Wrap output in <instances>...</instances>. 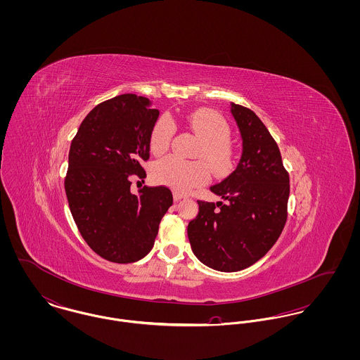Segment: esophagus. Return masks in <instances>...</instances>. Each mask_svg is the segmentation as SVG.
<instances>
[{
  "label": "esophagus",
  "instance_id": "34e87169",
  "mask_svg": "<svg viewBox=\"0 0 360 360\" xmlns=\"http://www.w3.org/2000/svg\"><path fill=\"white\" fill-rule=\"evenodd\" d=\"M173 200H174V202H179L180 200H183V195L179 193H173Z\"/></svg>",
  "mask_w": 360,
  "mask_h": 360
}]
</instances>
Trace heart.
Returning a JSON list of instances; mask_svg holds the SVG:
<instances>
[{
	"label": "heart",
	"instance_id": "obj_1",
	"mask_svg": "<svg viewBox=\"0 0 360 360\" xmlns=\"http://www.w3.org/2000/svg\"><path fill=\"white\" fill-rule=\"evenodd\" d=\"M180 122L202 140L195 156L204 159L216 176L227 173L231 166V150L227 143L230 130L227 123L209 109L187 113L180 117ZM173 131L174 124L170 117L162 116L155 122L150 134V147L154 154H163L169 148ZM206 165L201 160H183L170 155L155 163L153 176L156 183L184 193L205 184L209 179Z\"/></svg>",
	"mask_w": 360,
	"mask_h": 360
}]
</instances>
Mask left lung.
<instances>
[{
  "instance_id": "1",
  "label": "left lung",
  "mask_w": 360,
  "mask_h": 360,
  "mask_svg": "<svg viewBox=\"0 0 360 360\" xmlns=\"http://www.w3.org/2000/svg\"><path fill=\"white\" fill-rule=\"evenodd\" d=\"M230 109L243 139L241 159L210 187L223 201H198L187 229L195 257L219 271L243 270L269 252L285 226L290 197L288 172L263 122L243 105Z\"/></svg>"
}]
</instances>
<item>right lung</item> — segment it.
Segmentation results:
<instances>
[{"label": "right lung", "mask_w": 360, "mask_h": 360, "mask_svg": "<svg viewBox=\"0 0 360 360\" xmlns=\"http://www.w3.org/2000/svg\"><path fill=\"white\" fill-rule=\"evenodd\" d=\"M150 100L122 94L98 103L70 144L65 191L87 245L113 263H131L154 247L172 191L147 187L131 194V176L146 177L150 134L159 110Z\"/></svg>", "instance_id": "right-lung-1"}]
</instances>
